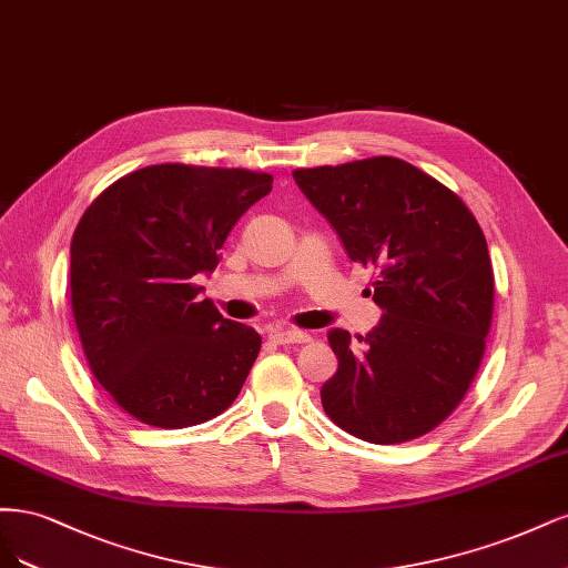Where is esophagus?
<instances>
[{"label":"esophagus","instance_id":"esophagus-1","mask_svg":"<svg viewBox=\"0 0 568 568\" xmlns=\"http://www.w3.org/2000/svg\"><path fill=\"white\" fill-rule=\"evenodd\" d=\"M268 337L276 344H304L311 339L308 333L295 331V327H276V331H271Z\"/></svg>","mask_w":568,"mask_h":568}]
</instances>
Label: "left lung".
Here are the masks:
<instances>
[{
	"label": "left lung",
	"mask_w": 568,
	"mask_h": 568,
	"mask_svg": "<svg viewBox=\"0 0 568 568\" xmlns=\"http://www.w3.org/2000/svg\"><path fill=\"white\" fill-rule=\"evenodd\" d=\"M292 176L352 262L377 268L379 323L358 342L342 327L327 333L339 363L321 387L323 410L371 444L432 432L467 394L486 349L493 266L481 226L450 189L398 158Z\"/></svg>",
	"instance_id": "8db88e82"
}]
</instances>
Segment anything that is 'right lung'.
<instances>
[{"instance_id":"1","label":"right lung","mask_w":568,"mask_h":568,"mask_svg":"<svg viewBox=\"0 0 568 568\" xmlns=\"http://www.w3.org/2000/svg\"><path fill=\"white\" fill-rule=\"evenodd\" d=\"M273 176L151 164L87 207L70 243V300L91 373L139 423H207L241 394L262 337L191 283Z\"/></svg>"}]
</instances>
